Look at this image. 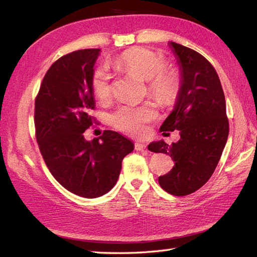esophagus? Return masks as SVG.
I'll list each match as a JSON object with an SVG mask.
<instances>
[{"instance_id":"esophagus-1","label":"esophagus","mask_w":257,"mask_h":257,"mask_svg":"<svg viewBox=\"0 0 257 257\" xmlns=\"http://www.w3.org/2000/svg\"><path fill=\"white\" fill-rule=\"evenodd\" d=\"M146 148H147V146L145 144H141V143H136L135 144V150L141 151V150H145Z\"/></svg>"}]
</instances>
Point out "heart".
<instances>
[{
	"mask_svg": "<svg viewBox=\"0 0 257 257\" xmlns=\"http://www.w3.org/2000/svg\"><path fill=\"white\" fill-rule=\"evenodd\" d=\"M113 66L147 80V90L161 105H172L181 90L182 80L178 69L166 66V59L159 53L146 48H132L120 54L113 61ZM90 85L98 100L105 102L110 98L111 75L105 68L94 70ZM157 117L155 103H123L111 113L110 122L123 133L141 136L146 133L147 124Z\"/></svg>",
	"mask_w": 257,
	"mask_h": 257,
	"instance_id": "heart-1",
	"label": "heart"
}]
</instances>
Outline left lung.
I'll list each match as a JSON object with an SVG mask.
<instances>
[{
  "mask_svg": "<svg viewBox=\"0 0 257 257\" xmlns=\"http://www.w3.org/2000/svg\"><path fill=\"white\" fill-rule=\"evenodd\" d=\"M182 74L181 90L173 111L160 127L180 132V140L169 146L157 141L148 146L152 152L169 155L174 162L170 172L159 177L168 193L184 196L209 181L219 163L228 136L225 97L215 68L200 53L170 42Z\"/></svg>",
  "mask_w": 257,
  "mask_h": 257,
  "instance_id": "obj_1",
  "label": "left lung"
}]
</instances>
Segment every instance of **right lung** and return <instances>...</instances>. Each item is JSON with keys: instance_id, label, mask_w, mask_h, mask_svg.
<instances>
[{"instance_id": "right-lung-1", "label": "right lung", "mask_w": 257, "mask_h": 257, "mask_svg": "<svg viewBox=\"0 0 257 257\" xmlns=\"http://www.w3.org/2000/svg\"><path fill=\"white\" fill-rule=\"evenodd\" d=\"M99 48L75 51L47 70L35 98V136L48 170L59 184L83 198H98L116 184L123 158L134 144L105 130L87 141L85 130L95 123L90 85Z\"/></svg>"}]
</instances>
